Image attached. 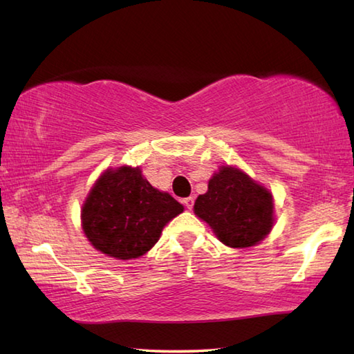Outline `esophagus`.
<instances>
[{
    "instance_id": "obj_1",
    "label": "esophagus",
    "mask_w": 354,
    "mask_h": 354,
    "mask_svg": "<svg viewBox=\"0 0 354 354\" xmlns=\"http://www.w3.org/2000/svg\"><path fill=\"white\" fill-rule=\"evenodd\" d=\"M183 202H184V205H185L187 208L192 209L193 205H194V198H193V196H189V198H185Z\"/></svg>"
}]
</instances>
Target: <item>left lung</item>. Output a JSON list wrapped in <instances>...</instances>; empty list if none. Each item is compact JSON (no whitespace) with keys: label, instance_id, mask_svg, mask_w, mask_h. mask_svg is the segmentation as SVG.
Here are the masks:
<instances>
[{"label":"left lung","instance_id":"left-lung-1","mask_svg":"<svg viewBox=\"0 0 354 354\" xmlns=\"http://www.w3.org/2000/svg\"><path fill=\"white\" fill-rule=\"evenodd\" d=\"M194 213L227 246H254L272 228V194L242 170L227 165L209 179L208 192L199 194Z\"/></svg>","mask_w":354,"mask_h":354}]
</instances>
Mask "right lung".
I'll use <instances>...</instances> for the list:
<instances>
[{
  "mask_svg": "<svg viewBox=\"0 0 354 354\" xmlns=\"http://www.w3.org/2000/svg\"><path fill=\"white\" fill-rule=\"evenodd\" d=\"M183 212L184 207L153 189L138 167H120L97 179L82 208V223L95 250L129 260L146 254L165 223Z\"/></svg>",
  "mask_w": 354,
  "mask_h": 354,
  "instance_id": "obj_1",
  "label": "right lung"
}]
</instances>
